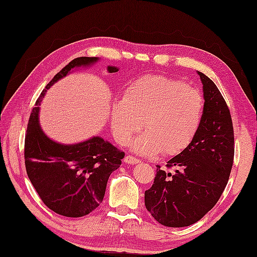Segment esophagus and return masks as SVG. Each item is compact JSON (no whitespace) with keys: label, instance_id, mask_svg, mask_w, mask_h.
<instances>
[{"label":"esophagus","instance_id":"esophagus-1","mask_svg":"<svg viewBox=\"0 0 257 257\" xmlns=\"http://www.w3.org/2000/svg\"><path fill=\"white\" fill-rule=\"evenodd\" d=\"M123 162L127 163V164H133V165H135V164H137V163H139L140 161H139L138 159H137V158L133 157V156H126V157H124V159H123Z\"/></svg>","mask_w":257,"mask_h":257}]
</instances>
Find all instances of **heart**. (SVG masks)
I'll return each instance as SVG.
<instances>
[{
	"instance_id": "heart-1",
	"label": "heart",
	"mask_w": 257,
	"mask_h": 257,
	"mask_svg": "<svg viewBox=\"0 0 257 257\" xmlns=\"http://www.w3.org/2000/svg\"><path fill=\"white\" fill-rule=\"evenodd\" d=\"M205 100L198 89L161 75H147L128 86L123 99L110 110L115 139L128 146L142 127L147 130L134 142V151L174 157L192 145L204 117Z\"/></svg>"
}]
</instances>
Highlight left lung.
<instances>
[{"instance_id":"8db88e82","label":"left lung","mask_w":257,"mask_h":257,"mask_svg":"<svg viewBox=\"0 0 257 257\" xmlns=\"http://www.w3.org/2000/svg\"><path fill=\"white\" fill-rule=\"evenodd\" d=\"M202 83L205 109L201 126L186 150L157 166V175L145 193L147 210L171 228L196 223L211 210L228 184L234 157L230 110L216 84L197 72Z\"/></svg>"}]
</instances>
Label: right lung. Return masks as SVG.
Listing matches in <instances>:
<instances>
[{
	"mask_svg": "<svg viewBox=\"0 0 257 257\" xmlns=\"http://www.w3.org/2000/svg\"><path fill=\"white\" fill-rule=\"evenodd\" d=\"M98 60L97 57H81L65 65L41 92L29 117L25 138L27 175L44 204L64 217L79 218L96 209L103 201L108 178L120 166L124 153L99 136L73 145L52 140L40 126L39 106L56 82L73 69L89 68ZM118 70L107 67L108 73Z\"/></svg>",
	"mask_w": 257,
	"mask_h": 257,
	"instance_id": "1",
	"label": "right lung"
}]
</instances>
